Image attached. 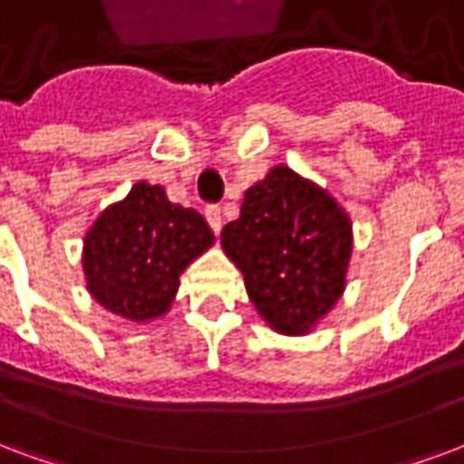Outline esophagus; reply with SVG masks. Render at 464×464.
<instances>
[{"instance_id": "esophagus-1", "label": "esophagus", "mask_w": 464, "mask_h": 464, "mask_svg": "<svg viewBox=\"0 0 464 464\" xmlns=\"http://www.w3.org/2000/svg\"><path fill=\"white\" fill-rule=\"evenodd\" d=\"M205 218L210 222L212 232L219 235V229H222V210H219V208H208V210H205Z\"/></svg>"}]
</instances>
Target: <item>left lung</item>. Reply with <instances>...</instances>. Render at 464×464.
Segmentation results:
<instances>
[{
    "label": "left lung",
    "mask_w": 464,
    "mask_h": 464,
    "mask_svg": "<svg viewBox=\"0 0 464 464\" xmlns=\"http://www.w3.org/2000/svg\"><path fill=\"white\" fill-rule=\"evenodd\" d=\"M219 245L245 276L249 301L278 335H308L347 285L350 212L325 188L278 163L246 188Z\"/></svg>",
    "instance_id": "1"
}]
</instances>
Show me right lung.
Listing matches in <instances>:
<instances>
[{"instance_id": "obj_1", "label": "right lung", "mask_w": 464, "mask_h": 464, "mask_svg": "<svg viewBox=\"0 0 464 464\" xmlns=\"http://www.w3.org/2000/svg\"><path fill=\"white\" fill-rule=\"evenodd\" d=\"M215 245L200 212L170 203L166 188L139 180L107 205L82 239V274L104 311L146 325L176 301L180 274Z\"/></svg>"}]
</instances>
